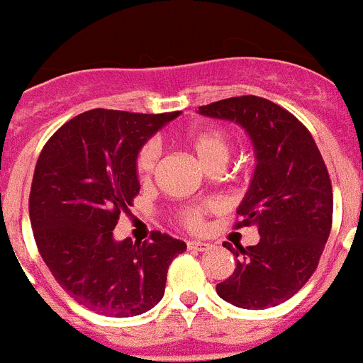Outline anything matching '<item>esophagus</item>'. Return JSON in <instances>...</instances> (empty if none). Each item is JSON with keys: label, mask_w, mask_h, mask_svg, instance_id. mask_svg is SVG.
<instances>
[{"label": "esophagus", "mask_w": 363, "mask_h": 363, "mask_svg": "<svg viewBox=\"0 0 363 363\" xmlns=\"http://www.w3.org/2000/svg\"><path fill=\"white\" fill-rule=\"evenodd\" d=\"M187 247L189 251H209L211 249V243H205V242H196V240H191V242H187Z\"/></svg>", "instance_id": "1"}]
</instances>
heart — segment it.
<instances>
[{
    "label": "heart",
    "instance_id": "b5f03b06",
    "mask_svg": "<svg viewBox=\"0 0 363 363\" xmlns=\"http://www.w3.org/2000/svg\"><path fill=\"white\" fill-rule=\"evenodd\" d=\"M184 145L187 147L189 152L194 156L198 163L203 169H211L214 165H223L229 158L230 152V138L225 130L218 127H209V129H196L189 130L184 134ZM156 158L158 150L152 143H147L140 149L134 162V171H136L140 184H147L156 169ZM214 209V205H187L184 209L178 211V221L182 227L187 230L198 233L205 227V216L209 211Z\"/></svg>",
    "mask_w": 363,
    "mask_h": 363
}]
</instances>
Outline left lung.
Segmentation results:
<instances>
[{
	"instance_id": "obj_1",
	"label": "left lung",
	"mask_w": 363,
	"mask_h": 363,
	"mask_svg": "<svg viewBox=\"0 0 363 363\" xmlns=\"http://www.w3.org/2000/svg\"><path fill=\"white\" fill-rule=\"evenodd\" d=\"M200 112L242 125L258 160L234 227L256 225L259 242L236 249L223 243L238 259L216 293L242 309L274 307L313 277L331 233L333 185L325 162L306 125L265 98L236 96Z\"/></svg>"
}]
</instances>
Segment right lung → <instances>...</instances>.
<instances>
[{"label": "right lung", "mask_w": 363, "mask_h": 363, "mask_svg": "<svg viewBox=\"0 0 363 363\" xmlns=\"http://www.w3.org/2000/svg\"><path fill=\"white\" fill-rule=\"evenodd\" d=\"M178 114L92 108L62 125L38 158L28 196L38 251L57 284L94 313L127 318L152 309L169 265L187 249L160 230L143 243L112 236L140 192L138 150Z\"/></svg>", "instance_id": "add662e5"}]
</instances>
